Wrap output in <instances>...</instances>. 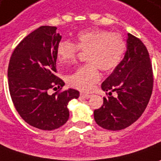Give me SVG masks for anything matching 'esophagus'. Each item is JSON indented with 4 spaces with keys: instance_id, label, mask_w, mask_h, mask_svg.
I'll use <instances>...</instances> for the list:
<instances>
[{
    "instance_id": "34e87169",
    "label": "esophagus",
    "mask_w": 161,
    "mask_h": 161,
    "mask_svg": "<svg viewBox=\"0 0 161 161\" xmlns=\"http://www.w3.org/2000/svg\"><path fill=\"white\" fill-rule=\"evenodd\" d=\"M81 97H83V98H89L90 97H91V95H89V94H84V93H81L80 94Z\"/></svg>"
}]
</instances>
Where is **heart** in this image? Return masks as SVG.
<instances>
[{"instance_id":"obj_1","label":"heart","mask_w":161,"mask_h":161,"mask_svg":"<svg viewBox=\"0 0 161 161\" xmlns=\"http://www.w3.org/2000/svg\"><path fill=\"white\" fill-rule=\"evenodd\" d=\"M126 43L119 33L104 30L91 29L79 31L76 36V44L68 40L61 41L57 48V59L60 64L72 63L81 51H87V64L67 77L68 84L82 92H89L99 80V68L111 71L119 64L125 52Z\"/></svg>"}]
</instances>
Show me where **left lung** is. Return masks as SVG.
I'll use <instances>...</instances> for the list:
<instances>
[{
    "label": "left lung",
    "instance_id": "obj_1",
    "mask_svg": "<svg viewBox=\"0 0 161 161\" xmlns=\"http://www.w3.org/2000/svg\"><path fill=\"white\" fill-rule=\"evenodd\" d=\"M127 49L123 60L101 85L103 105L94 111V119L101 127L119 131L128 127L147 108L153 87V76L149 53L144 43L127 34ZM115 91L117 96H111ZM107 94V92H106Z\"/></svg>",
    "mask_w": 161,
    "mask_h": 161
}]
</instances>
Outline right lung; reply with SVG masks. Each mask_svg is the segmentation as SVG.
Wrapping results in <instances>:
<instances>
[{"instance_id":"obj_1","label":"right lung","mask_w":161,"mask_h":161,"mask_svg":"<svg viewBox=\"0 0 161 161\" xmlns=\"http://www.w3.org/2000/svg\"><path fill=\"white\" fill-rule=\"evenodd\" d=\"M61 38L57 27L41 26L16 46L8 69V89L16 111L29 125L44 131L64 125L69 119L67 105L79 97L74 89L48 93L64 85L56 76Z\"/></svg>"}]
</instances>
